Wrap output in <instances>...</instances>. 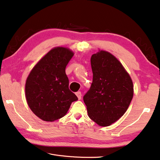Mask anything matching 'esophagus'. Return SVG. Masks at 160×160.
I'll use <instances>...</instances> for the list:
<instances>
[{
	"label": "esophagus",
	"instance_id": "obj_1",
	"mask_svg": "<svg viewBox=\"0 0 160 160\" xmlns=\"http://www.w3.org/2000/svg\"><path fill=\"white\" fill-rule=\"evenodd\" d=\"M76 95L77 96L78 99H81V95H82V94H81V92H76Z\"/></svg>",
	"mask_w": 160,
	"mask_h": 160
}]
</instances>
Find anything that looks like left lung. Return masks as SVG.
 <instances>
[{"label":"left lung","instance_id":"8db88e82","mask_svg":"<svg viewBox=\"0 0 160 160\" xmlns=\"http://www.w3.org/2000/svg\"><path fill=\"white\" fill-rule=\"evenodd\" d=\"M90 63L92 83L83 102L92 121L108 126L128 109L133 97L132 81L122 63L108 52L92 54Z\"/></svg>","mask_w":160,"mask_h":160}]
</instances>
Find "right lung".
Instances as JSON below:
<instances>
[{
    "mask_svg": "<svg viewBox=\"0 0 160 160\" xmlns=\"http://www.w3.org/2000/svg\"><path fill=\"white\" fill-rule=\"evenodd\" d=\"M69 49L53 48L30 72L25 83L29 107L43 121L54 122L63 117L77 97L69 89L66 68L73 57Z\"/></svg>",
    "mask_w": 160,
    "mask_h": 160,
    "instance_id": "right-lung-1",
    "label": "right lung"
}]
</instances>
